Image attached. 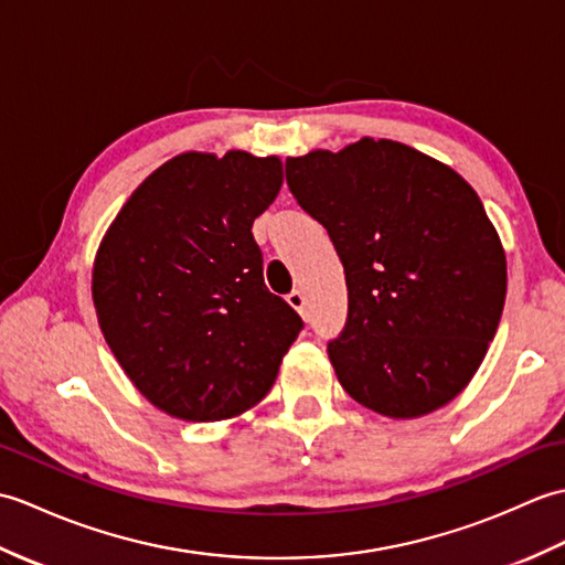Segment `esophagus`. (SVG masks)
<instances>
[{"label":"esophagus","instance_id":"obj_1","mask_svg":"<svg viewBox=\"0 0 565 565\" xmlns=\"http://www.w3.org/2000/svg\"><path fill=\"white\" fill-rule=\"evenodd\" d=\"M286 301H289V306L303 316V310H306V296H303V291L294 289L289 296H286Z\"/></svg>","mask_w":565,"mask_h":565}]
</instances>
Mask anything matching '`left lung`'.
Wrapping results in <instances>:
<instances>
[{"mask_svg": "<svg viewBox=\"0 0 565 565\" xmlns=\"http://www.w3.org/2000/svg\"><path fill=\"white\" fill-rule=\"evenodd\" d=\"M291 194L326 227L350 318L328 354L352 398L413 419L459 395L495 338L508 259L466 179L398 140L286 160Z\"/></svg>", "mask_w": 565, "mask_h": 565, "instance_id": "8db88e82", "label": "left lung"}]
</instances>
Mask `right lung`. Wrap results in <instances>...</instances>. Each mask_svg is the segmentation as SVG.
I'll return each mask as SVG.
<instances>
[{"mask_svg": "<svg viewBox=\"0 0 565 565\" xmlns=\"http://www.w3.org/2000/svg\"><path fill=\"white\" fill-rule=\"evenodd\" d=\"M284 184L281 158L189 150L142 179L92 267L106 344L130 383L186 423L247 413L303 322L264 286L252 223Z\"/></svg>", "mask_w": 565, "mask_h": 565, "instance_id": "1", "label": "right lung"}]
</instances>
